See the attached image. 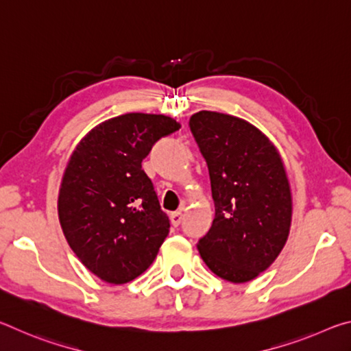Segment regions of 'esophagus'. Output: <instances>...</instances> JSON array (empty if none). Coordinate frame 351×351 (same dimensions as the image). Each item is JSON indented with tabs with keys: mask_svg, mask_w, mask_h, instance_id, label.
<instances>
[{
	"mask_svg": "<svg viewBox=\"0 0 351 351\" xmlns=\"http://www.w3.org/2000/svg\"><path fill=\"white\" fill-rule=\"evenodd\" d=\"M170 221L173 226H180L182 221V212L181 210H176V212H171L170 213Z\"/></svg>",
	"mask_w": 351,
	"mask_h": 351,
	"instance_id": "34e87169",
	"label": "esophagus"
}]
</instances>
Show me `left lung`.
Wrapping results in <instances>:
<instances>
[{"mask_svg":"<svg viewBox=\"0 0 351 351\" xmlns=\"http://www.w3.org/2000/svg\"><path fill=\"white\" fill-rule=\"evenodd\" d=\"M190 132L209 169L215 218L198 241L218 277L245 283L268 269L287 243L293 201L282 158L243 119L199 111Z\"/></svg>","mask_w":351,"mask_h":351,"instance_id":"obj_1","label":"left lung"}]
</instances>
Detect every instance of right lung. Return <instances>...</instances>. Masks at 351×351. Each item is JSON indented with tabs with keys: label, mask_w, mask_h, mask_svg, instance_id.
<instances>
[{
	"label": "right lung",
	"mask_w": 351,
	"mask_h": 351,
	"mask_svg": "<svg viewBox=\"0 0 351 351\" xmlns=\"http://www.w3.org/2000/svg\"><path fill=\"white\" fill-rule=\"evenodd\" d=\"M180 128L164 114L128 112L93 128L71 154L58 218L71 249L104 282L139 277L169 235L170 219L142 161Z\"/></svg>",
	"instance_id": "1"
}]
</instances>
